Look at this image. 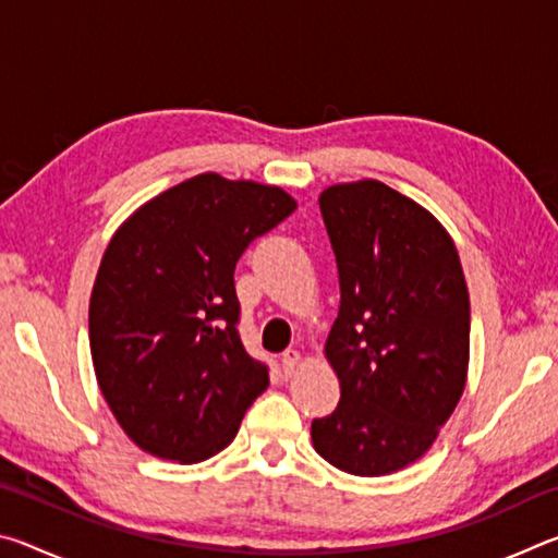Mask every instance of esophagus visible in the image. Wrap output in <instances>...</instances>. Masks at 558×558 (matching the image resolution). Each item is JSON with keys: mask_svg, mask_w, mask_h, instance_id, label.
Returning a JSON list of instances; mask_svg holds the SVG:
<instances>
[{"mask_svg": "<svg viewBox=\"0 0 558 558\" xmlns=\"http://www.w3.org/2000/svg\"><path fill=\"white\" fill-rule=\"evenodd\" d=\"M300 362H302V356H300V352L298 349H288V352H282V356H280V364H282V372H286L288 376L298 369L300 366Z\"/></svg>", "mask_w": 558, "mask_h": 558, "instance_id": "obj_1", "label": "esophagus"}]
</instances>
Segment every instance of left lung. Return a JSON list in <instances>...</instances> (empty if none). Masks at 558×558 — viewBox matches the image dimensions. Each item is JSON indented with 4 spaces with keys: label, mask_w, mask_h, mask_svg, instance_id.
<instances>
[{
    "label": "left lung",
    "mask_w": 558,
    "mask_h": 558,
    "mask_svg": "<svg viewBox=\"0 0 558 558\" xmlns=\"http://www.w3.org/2000/svg\"><path fill=\"white\" fill-rule=\"evenodd\" d=\"M319 211L342 292L325 344L342 396L313 421V446L349 475H389L433 446L465 389V276L436 216L376 179L325 189Z\"/></svg>",
    "instance_id": "left-lung-1"
}]
</instances>
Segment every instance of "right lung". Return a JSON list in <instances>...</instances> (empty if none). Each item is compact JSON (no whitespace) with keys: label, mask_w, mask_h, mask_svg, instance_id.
<instances>
[{"label":"right lung","mask_w":558,"mask_h":558,"mask_svg":"<svg viewBox=\"0 0 558 558\" xmlns=\"http://www.w3.org/2000/svg\"><path fill=\"white\" fill-rule=\"evenodd\" d=\"M295 209L280 186L206 172L140 206L110 239L90 295V354L112 415L149 456H216L268 389V366L235 327L233 270Z\"/></svg>","instance_id":"obj_1"}]
</instances>
